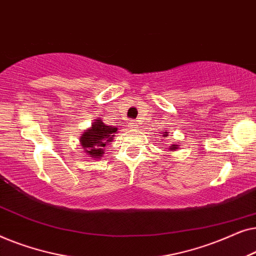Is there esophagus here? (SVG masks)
I'll return each mask as SVG.
<instances>
[{"instance_id": "obj_1", "label": "esophagus", "mask_w": 256, "mask_h": 256, "mask_svg": "<svg viewBox=\"0 0 256 256\" xmlns=\"http://www.w3.org/2000/svg\"><path fill=\"white\" fill-rule=\"evenodd\" d=\"M128 127L130 129H136V128H138V122H136L135 120H129Z\"/></svg>"}]
</instances>
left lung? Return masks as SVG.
Masks as SVG:
<instances>
[{
	"mask_svg": "<svg viewBox=\"0 0 256 256\" xmlns=\"http://www.w3.org/2000/svg\"><path fill=\"white\" fill-rule=\"evenodd\" d=\"M166 132V134H164L163 136H166V132ZM177 148H178V146H177V144H172V146H170L169 149H170V150H174V149H177Z\"/></svg>",
	"mask_w": 256,
	"mask_h": 256,
	"instance_id": "8db88e82",
	"label": "left lung"
}]
</instances>
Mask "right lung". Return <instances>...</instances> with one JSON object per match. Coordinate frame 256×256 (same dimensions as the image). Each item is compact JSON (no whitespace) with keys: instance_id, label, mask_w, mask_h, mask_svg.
Masks as SVG:
<instances>
[{"instance_id":"1","label":"right lung","mask_w":256,"mask_h":256,"mask_svg":"<svg viewBox=\"0 0 256 256\" xmlns=\"http://www.w3.org/2000/svg\"><path fill=\"white\" fill-rule=\"evenodd\" d=\"M118 128L104 124L101 118H96L92 126L80 138V144L84 152L90 157L99 158L104 154V146L113 141V136Z\"/></svg>"}]
</instances>
